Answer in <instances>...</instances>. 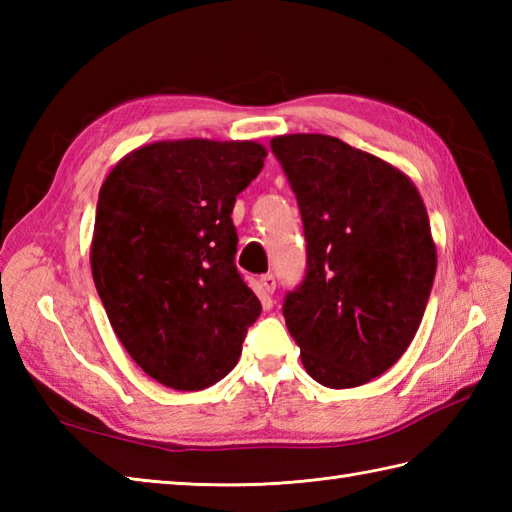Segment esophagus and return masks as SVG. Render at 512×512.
I'll return each mask as SVG.
<instances>
[{
    "instance_id": "1",
    "label": "esophagus",
    "mask_w": 512,
    "mask_h": 512,
    "mask_svg": "<svg viewBox=\"0 0 512 512\" xmlns=\"http://www.w3.org/2000/svg\"><path fill=\"white\" fill-rule=\"evenodd\" d=\"M259 288H262L264 295H273L275 288H277V279L273 273H266L259 277Z\"/></svg>"
}]
</instances>
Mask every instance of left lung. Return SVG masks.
<instances>
[{
	"label": "left lung",
	"instance_id": "1",
	"mask_svg": "<svg viewBox=\"0 0 512 512\" xmlns=\"http://www.w3.org/2000/svg\"><path fill=\"white\" fill-rule=\"evenodd\" d=\"M295 191L306 275L284 297L288 332L317 383L365 385L405 354L436 277L429 215L396 167L343 140H270Z\"/></svg>",
	"mask_w": 512,
	"mask_h": 512
}]
</instances>
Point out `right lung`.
<instances>
[{
  "label": "right lung",
  "mask_w": 512,
  "mask_h": 512,
  "mask_svg": "<svg viewBox=\"0 0 512 512\" xmlns=\"http://www.w3.org/2000/svg\"><path fill=\"white\" fill-rule=\"evenodd\" d=\"M250 140H173L127 154L105 178L92 277L123 347L178 391L237 365L262 303L235 266V198L264 167Z\"/></svg>",
  "instance_id": "1"
}]
</instances>
